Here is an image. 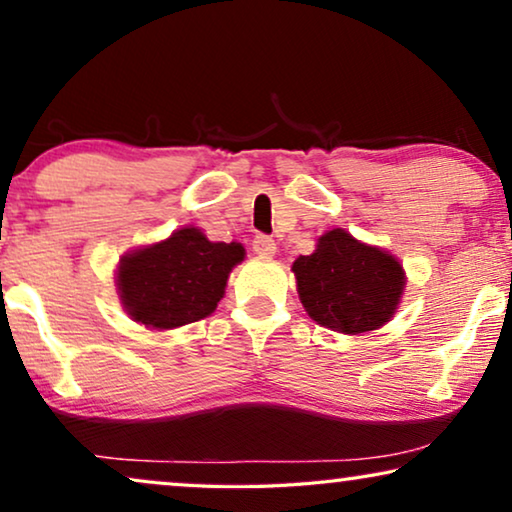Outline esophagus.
<instances>
[{
    "mask_svg": "<svg viewBox=\"0 0 512 512\" xmlns=\"http://www.w3.org/2000/svg\"><path fill=\"white\" fill-rule=\"evenodd\" d=\"M251 247H254V251L258 256H275V251H277V244L270 240L268 235H256L254 237V244H251Z\"/></svg>",
    "mask_w": 512,
    "mask_h": 512,
    "instance_id": "34e87169",
    "label": "esophagus"
}]
</instances>
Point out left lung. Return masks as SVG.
Segmentation results:
<instances>
[{"label": "left lung", "mask_w": 512, "mask_h": 512, "mask_svg": "<svg viewBox=\"0 0 512 512\" xmlns=\"http://www.w3.org/2000/svg\"><path fill=\"white\" fill-rule=\"evenodd\" d=\"M291 270L307 317L345 335L377 331L391 321L408 282L394 254L356 240L345 228L326 230Z\"/></svg>", "instance_id": "8db88e82"}]
</instances>
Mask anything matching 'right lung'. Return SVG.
Returning <instances> with one entry per match:
<instances>
[{
	"label": "right lung",
	"instance_id": "add662e5",
	"mask_svg": "<svg viewBox=\"0 0 512 512\" xmlns=\"http://www.w3.org/2000/svg\"><path fill=\"white\" fill-rule=\"evenodd\" d=\"M247 251L240 242H212L195 226L121 256L116 289L125 314L153 331L193 324L219 305L228 277Z\"/></svg>",
	"mask_w": 512,
	"mask_h": 512
}]
</instances>
